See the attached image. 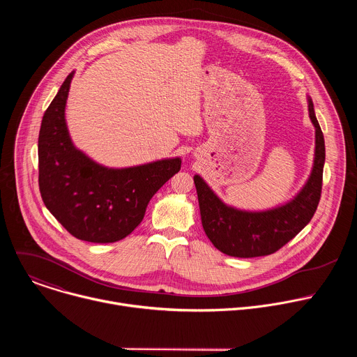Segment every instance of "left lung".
Segmentation results:
<instances>
[{
    "instance_id": "obj_1",
    "label": "left lung",
    "mask_w": 357,
    "mask_h": 357,
    "mask_svg": "<svg viewBox=\"0 0 357 357\" xmlns=\"http://www.w3.org/2000/svg\"><path fill=\"white\" fill-rule=\"evenodd\" d=\"M308 112L315 127L312 171L301 190L284 205L266 211L237 209L226 205L200 175L193 176L203 230L219 251L240 259L268 256L311 222L321 199L325 139L310 96Z\"/></svg>"
}]
</instances>
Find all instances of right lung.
Returning a JSON list of instances; mask_svg holds the SVG:
<instances>
[{
  "label": "right lung",
  "instance_id": "obj_1",
  "mask_svg": "<svg viewBox=\"0 0 357 357\" xmlns=\"http://www.w3.org/2000/svg\"><path fill=\"white\" fill-rule=\"evenodd\" d=\"M75 70L46 109L38 138L39 190L47 211L76 238L114 243L144 219L151 197L181 169V158L127 168L97 164L70 138L65 109Z\"/></svg>",
  "mask_w": 357,
  "mask_h": 357
}]
</instances>
